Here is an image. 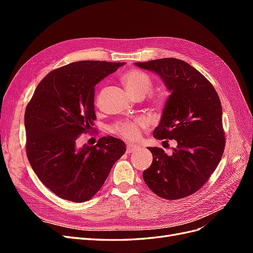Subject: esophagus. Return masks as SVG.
<instances>
[{"mask_svg":"<svg viewBox=\"0 0 253 253\" xmlns=\"http://www.w3.org/2000/svg\"><path fill=\"white\" fill-rule=\"evenodd\" d=\"M137 149H138V147H136V145L127 144V145H126V153H133V152H135Z\"/></svg>","mask_w":253,"mask_h":253,"instance_id":"obj_1","label":"esophagus"}]
</instances>
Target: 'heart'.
<instances>
[{
  "instance_id": "obj_1",
  "label": "heart",
  "mask_w": 253,
  "mask_h": 253,
  "mask_svg": "<svg viewBox=\"0 0 253 253\" xmlns=\"http://www.w3.org/2000/svg\"><path fill=\"white\" fill-rule=\"evenodd\" d=\"M122 81L127 91L135 98H143L147 96L153 86L149 76L139 70H129L122 75ZM98 100V96H97ZM151 105L156 110L163 109L167 102L165 91H157L151 96ZM147 126V122L141 118L133 120H120L113 125L112 131L127 141H136L140 138L142 129Z\"/></svg>"
}]
</instances>
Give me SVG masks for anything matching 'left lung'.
Returning a JSON list of instances; mask_svg holds the SVG:
<instances>
[{
  "instance_id": "left-lung-1",
  "label": "left lung",
  "mask_w": 253,
  "mask_h": 253,
  "mask_svg": "<svg viewBox=\"0 0 253 253\" xmlns=\"http://www.w3.org/2000/svg\"><path fill=\"white\" fill-rule=\"evenodd\" d=\"M135 64L156 73L171 91L153 136L177 141L171 155L149 148L153 163L143 171V180L159 197H187L205 185L223 156L226 138L219 97L210 81L182 60L164 58Z\"/></svg>"
}]
</instances>
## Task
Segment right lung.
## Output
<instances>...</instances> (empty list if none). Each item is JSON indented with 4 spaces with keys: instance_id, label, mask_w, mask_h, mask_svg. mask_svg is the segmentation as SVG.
I'll use <instances>...</instances> for the list:
<instances>
[{
    "instance_id": "right-lung-1",
    "label": "right lung",
    "mask_w": 253,
    "mask_h": 253,
    "mask_svg": "<svg viewBox=\"0 0 253 253\" xmlns=\"http://www.w3.org/2000/svg\"><path fill=\"white\" fill-rule=\"evenodd\" d=\"M125 63L78 61L48 73L38 84L25 116L26 155L43 185L66 201H89L114 164L126 153L112 136L77 148L81 134L94 131L95 86Z\"/></svg>"
}]
</instances>
